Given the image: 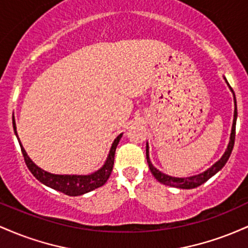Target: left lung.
<instances>
[{
  "label": "left lung",
  "mask_w": 248,
  "mask_h": 248,
  "mask_svg": "<svg viewBox=\"0 0 248 248\" xmlns=\"http://www.w3.org/2000/svg\"><path fill=\"white\" fill-rule=\"evenodd\" d=\"M225 81H226L227 86H229L231 92L233 93V100H234V114H233V124H232V129H231V135H230V142L227 144L226 150H225L224 155L221 156L220 160H218L213 164L212 167H210L209 169L203 171L202 173H198V175H193L190 176V177H173V176H169L167 173L160 171V170L156 169L155 167L153 166L152 161H150L149 157V146H146V155H147V162L148 166H149V169L152 173L154 175V177L157 179L158 182L164 186H173V187H178V189H193V187H197L199 186H202L203 183H205L207 179H210L212 176H215L219 170H221L225 164H226L227 160H229L230 155H231L233 146H234V139H235V122H237V116H238V112H237V101H235V95L234 92H233L232 87L230 86L229 82H227L226 78L224 77Z\"/></svg>",
  "instance_id": "1"
}]
</instances>
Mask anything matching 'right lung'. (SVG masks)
<instances>
[{"label": "right lung", "instance_id": "right-lung-1", "mask_svg": "<svg viewBox=\"0 0 248 248\" xmlns=\"http://www.w3.org/2000/svg\"><path fill=\"white\" fill-rule=\"evenodd\" d=\"M13 126H14V132L17 136V140L19 142V146H21L22 154L24 156V161L27 163V167L29 168L35 177L38 179L41 183L44 186L51 187V189L57 190V191H61L67 196H80L84 193H87L92 190L96 189V187H100L104 186L107 182V179L109 178L110 172L113 170V164H114V155L116 147H118L119 141L121 140L122 134L116 136V139L113 141L112 147H110L109 153L105 161L104 166L100 169H98L96 171L88 173V175H59V173H51L49 171H45L42 168L36 166L33 163L32 160L28 156L27 152L22 146L21 141H19L18 135H17L16 130V122L15 119L13 120Z\"/></svg>", "mask_w": 248, "mask_h": 248}]
</instances>
